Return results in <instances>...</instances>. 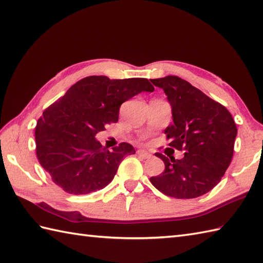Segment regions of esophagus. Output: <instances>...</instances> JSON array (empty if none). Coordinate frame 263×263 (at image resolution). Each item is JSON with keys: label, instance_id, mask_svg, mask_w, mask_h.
Wrapping results in <instances>:
<instances>
[{"label": "esophagus", "instance_id": "1", "mask_svg": "<svg viewBox=\"0 0 263 263\" xmlns=\"http://www.w3.org/2000/svg\"><path fill=\"white\" fill-rule=\"evenodd\" d=\"M138 155L144 159H149L153 157V154L149 152H146V150H138Z\"/></svg>", "mask_w": 263, "mask_h": 263}]
</instances>
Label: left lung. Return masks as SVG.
<instances>
[{
    "mask_svg": "<svg viewBox=\"0 0 263 263\" xmlns=\"http://www.w3.org/2000/svg\"><path fill=\"white\" fill-rule=\"evenodd\" d=\"M164 90L172 107V125L165 128L170 146L185 150L184 157L167 158L159 153L165 170L150 177L166 195L192 199L208 193L230 166L237 127L226 107L176 76L153 79Z\"/></svg>",
    "mask_w": 263,
    "mask_h": 263,
    "instance_id": "8db88e82",
    "label": "left lung"
}]
</instances>
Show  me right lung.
Returning a JSON list of instances; mask_svg holds the SVG:
<instances>
[{
    "label": "right lung",
    "instance_id": "add662e5",
    "mask_svg": "<svg viewBox=\"0 0 263 263\" xmlns=\"http://www.w3.org/2000/svg\"><path fill=\"white\" fill-rule=\"evenodd\" d=\"M154 90L143 78L110 80L91 76L74 83L44 111L35 128L37 158L52 181L71 194H88L108 185L124 156L136 150L125 142L108 150L96 135L119 121L123 103Z\"/></svg>",
    "mask_w": 263,
    "mask_h": 263
}]
</instances>
